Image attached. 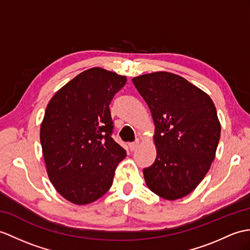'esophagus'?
I'll list each match as a JSON object with an SVG mask.
<instances>
[{
  "label": "esophagus",
  "instance_id": "obj_1",
  "mask_svg": "<svg viewBox=\"0 0 250 250\" xmlns=\"http://www.w3.org/2000/svg\"><path fill=\"white\" fill-rule=\"evenodd\" d=\"M138 144H139V142H138V141H136L135 143H131V144H129V148H130L131 151H134V150L137 148Z\"/></svg>",
  "mask_w": 250,
  "mask_h": 250
}]
</instances>
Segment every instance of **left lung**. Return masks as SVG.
I'll return each instance as SVG.
<instances>
[{
	"mask_svg": "<svg viewBox=\"0 0 250 250\" xmlns=\"http://www.w3.org/2000/svg\"><path fill=\"white\" fill-rule=\"evenodd\" d=\"M155 126L154 163L143 170L149 189L167 200L191 193L215 159L220 123L212 99L178 74L158 71L133 78Z\"/></svg>",
	"mask_w": 250,
	"mask_h": 250,
	"instance_id": "1",
	"label": "left lung"
}]
</instances>
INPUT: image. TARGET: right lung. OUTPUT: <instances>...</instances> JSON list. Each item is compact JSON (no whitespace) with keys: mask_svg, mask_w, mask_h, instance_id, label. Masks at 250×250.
Here are the masks:
<instances>
[{"mask_svg":"<svg viewBox=\"0 0 250 250\" xmlns=\"http://www.w3.org/2000/svg\"><path fill=\"white\" fill-rule=\"evenodd\" d=\"M126 77L94 67L52 97L40 125V143L51 183L66 200L91 204L111 188L125 150L112 138L109 103Z\"/></svg>","mask_w":250,"mask_h":250,"instance_id":"right-lung-1","label":"right lung"}]
</instances>
